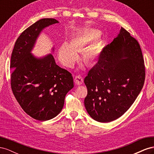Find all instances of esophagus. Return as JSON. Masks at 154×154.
<instances>
[{"label": "esophagus", "mask_w": 154, "mask_h": 154, "mask_svg": "<svg viewBox=\"0 0 154 154\" xmlns=\"http://www.w3.org/2000/svg\"><path fill=\"white\" fill-rule=\"evenodd\" d=\"M74 82L76 85H80L82 84V83L83 82V77L81 76L80 75H78L75 76V78H74Z\"/></svg>", "instance_id": "1"}]
</instances>
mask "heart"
<instances>
[{"mask_svg": "<svg viewBox=\"0 0 154 154\" xmlns=\"http://www.w3.org/2000/svg\"><path fill=\"white\" fill-rule=\"evenodd\" d=\"M100 32L96 29H89L78 32L70 40L65 42L58 49V58L64 66L71 67L77 59L76 52L84 49L87 46L100 38ZM82 60L86 66H93L96 63L97 57L92 49L87 50L82 55Z\"/></svg>", "mask_w": 154, "mask_h": 154, "instance_id": "b5f03b06", "label": "heart"}]
</instances>
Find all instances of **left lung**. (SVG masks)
Segmentation results:
<instances>
[{"mask_svg":"<svg viewBox=\"0 0 154 154\" xmlns=\"http://www.w3.org/2000/svg\"><path fill=\"white\" fill-rule=\"evenodd\" d=\"M145 79L138 42L123 27L103 48L98 62L84 79L85 109L97 122L108 123L128 110L140 93Z\"/></svg>","mask_w":154,"mask_h":154,"instance_id":"1","label":"left lung"}]
</instances>
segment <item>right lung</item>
<instances>
[{"mask_svg": "<svg viewBox=\"0 0 154 154\" xmlns=\"http://www.w3.org/2000/svg\"><path fill=\"white\" fill-rule=\"evenodd\" d=\"M57 23L54 18H42L27 27L17 38L11 54L13 94L25 112L38 121L56 117L74 87L72 74L56 64L52 54L36 58L31 53L40 32Z\"/></svg>", "mask_w": 154, "mask_h": 154, "instance_id": "right-lung-1", "label": "right lung"}]
</instances>
